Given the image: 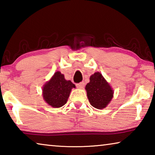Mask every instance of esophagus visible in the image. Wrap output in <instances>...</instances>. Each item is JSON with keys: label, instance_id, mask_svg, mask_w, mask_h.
<instances>
[{"label": "esophagus", "instance_id": "esophagus-1", "mask_svg": "<svg viewBox=\"0 0 155 155\" xmlns=\"http://www.w3.org/2000/svg\"><path fill=\"white\" fill-rule=\"evenodd\" d=\"M84 86H85V83L83 82H81L77 84V87L79 89H83L84 87Z\"/></svg>", "mask_w": 155, "mask_h": 155}]
</instances>
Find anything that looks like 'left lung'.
I'll use <instances>...</instances> for the list:
<instances>
[{"label":"left lung","instance_id":"left-lung-1","mask_svg":"<svg viewBox=\"0 0 155 155\" xmlns=\"http://www.w3.org/2000/svg\"><path fill=\"white\" fill-rule=\"evenodd\" d=\"M90 80L85 90L91 105L98 109L105 108L114 96L111 86L99 72L91 75Z\"/></svg>","mask_w":155,"mask_h":155}]
</instances>
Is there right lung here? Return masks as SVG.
<instances>
[{"label":"right lung","mask_w":155,"mask_h":155,"mask_svg":"<svg viewBox=\"0 0 155 155\" xmlns=\"http://www.w3.org/2000/svg\"><path fill=\"white\" fill-rule=\"evenodd\" d=\"M72 88H75L74 84L65 80L61 72H57L44 86V101L54 108L61 107L66 103Z\"/></svg>","instance_id":"obj_1"}]
</instances>
